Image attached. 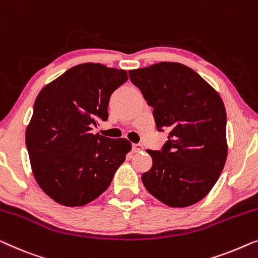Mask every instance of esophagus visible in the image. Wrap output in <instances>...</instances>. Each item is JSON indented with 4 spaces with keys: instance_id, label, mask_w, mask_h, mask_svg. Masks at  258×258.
Listing matches in <instances>:
<instances>
[{
    "instance_id": "34e87169",
    "label": "esophagus",
    "mask_w": 258,
    "mask_h": 258,
    "mask_svg": "<svg viewBox=\"0 0 258 258\" xmlns=\"http://www.w3.org/2000/svg\"><path fill=\"white\" fill-rule=\"evenodd\" d=\"M143 145L142 144H140V143H137V144H133V151L134 152H141L142 150H143Z\"/></svg>"
}]
</instances>
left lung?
I'll use <instances>...</instances> for the list:
<instances>
[{
    "label": "left lung",
    "instance_id": "1",
    "mask_svg": "<svg viewBox=\"0 0 258 258\" xmlns=\"http://www.w3.org/2000/svg\"><path fill=\"white\" fill-rule=\"evenodd\" d=\"M132 83L154 108L160 150H147L152 167L142 174L149 193L170 207H187L207 196L227 158L225 104L196 71L163 61L129 71Z\"/></svg>",
    "mask_w": 258,
    "mask_h": 258
}]
</instances>
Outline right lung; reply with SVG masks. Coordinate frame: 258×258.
<instances>
[{
    "label": "right lung",
    "mask_w": 258,
    "mask_h": 258,
    "mask_svg": "<svg viewBox=\"0 0 258 258\" xmlns=\"http://www.w3.org/2000/svg\"><path fill=\"white\" fill-rule=\"evenodd\" d=\"M124 70L86 62L67 70L37 96L25 143L39 187L55 203L84 206L110 185L132 143L91 133L108 120L110 95Z\"/></svg>",
    "instance_id": "right-lung-1"
}]
</instances>
